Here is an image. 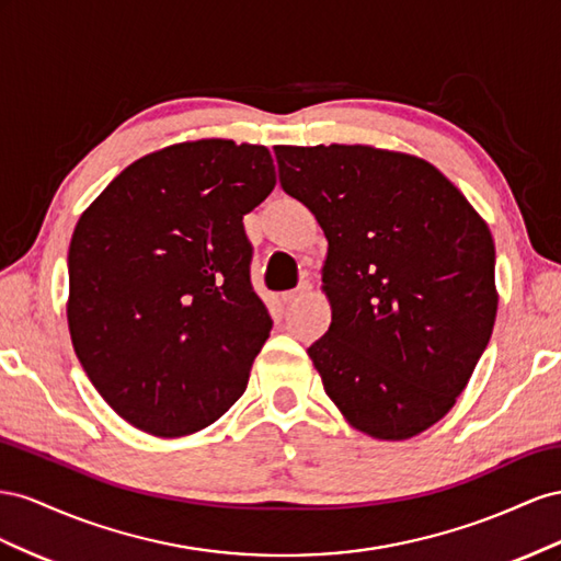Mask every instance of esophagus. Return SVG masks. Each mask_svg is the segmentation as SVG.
<instances>
[{
	"label": "esophagus",
	"instance_id": "34e87169",
	"mask_svg": "<svg viewBox=\"0 0 561 561\" xmlns=\"http://www.w3.org/2000/svg\"><path fill=\"white\" fill-rule=\"evenodd\" d=\"M308 294H310V284L302 282V284L298 286V289L282 294V300H284V306H296V302H298L302 296H308Z\"/></svg>",
	"mask_w": 561,
	"mask_h": 561
}]
</instances>
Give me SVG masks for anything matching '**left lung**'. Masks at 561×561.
Returning <instances> with one entry per match:
<instances>
[{"label":"left lung","mask_w":561,"mask_h":561,"mask_svg":"<svg viewBox=\"0 0 561 561\" xmlns=\"http://www.w3.org/2000/svg\"><path fill=\"white\" fill-rule=\"evenodd\" d=\"M279 183L324 230L331 327L308 347L331 402L376 439L444 419L491 339L493 239L425 159L369 146H277Z\"/></svg>","instance_id":"1"}]
</instances>
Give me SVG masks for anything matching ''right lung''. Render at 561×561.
Returning a JSON list of instances; mask_svg holds the SVG:
<instances>
[{
    "instance_id": "1",
    "label": "right lung",
    "mask_w": 561,
    "mask_h": 561,
    "mask_svg": "<svg viewBox=\"0 0 561 561\" xmlns=\"http://www.w3.org/2000/svg\"><path fill=\"white\" fill-rule=\"evenodd\" d=\"M265 146L206 138L140 157L79 218L68 327L126 423L183 437L244 394L272 319L242 218L275 187Z\"/></svg>"
}]
</instances>
